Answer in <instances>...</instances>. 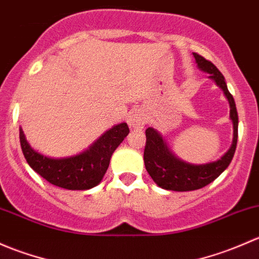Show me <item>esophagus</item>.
Segmentation results:
<instances>
[{
  "label": "esophagus",
  "mask_w": 259,
  "mask_h": 259,
  "mask_svg": "<svg viewBox=\"0 0 259 259\" xmlns=\"http://www.w3.org/2000/svg\"><path fill=\"white\" fill-rule=\"evenodd\" d=\"M128 124L131 128H136V130L143 128L146 124V119L142 113H140V112H135V113H132L130 116Z\"/></svg>",
  "instance_id": "obj_1"
}]
</instances>
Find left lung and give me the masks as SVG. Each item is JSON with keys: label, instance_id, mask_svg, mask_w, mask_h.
<instances>
[{"label": "left lung", "instance_id": "8db88e82", "mask_svg": "<svg viewBox=\"0 0 259 259\" xmlns=\"http://www.w3.org/2000/svg\"><path fill=\"white\" fill-rule=\"evenodd\" d=\"M193 56L199 70L209 73V78L213 79L215 84L223 91L226 98L228 100L229 108H231L229 118L233 123V142L225 156L217 161L206 164H192L176 157V154L172 153L168 148L163 137L156 130L148 127L146 130V146L143 153L146 169L157 186L168 191H194L209 185L229 166L237 147L238 113H237L233 96L227 89L225 77L212 62L199 56L198 53H193Z\"/></svg>", "mask_w": 259, "mask_h": 259}]
</instances>
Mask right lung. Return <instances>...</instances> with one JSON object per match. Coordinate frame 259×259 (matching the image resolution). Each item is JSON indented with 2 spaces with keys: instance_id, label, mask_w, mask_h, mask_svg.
Returning a JSON list of instances; mask_svg holds the SVG:
<instances>
[{
  "instance_id": "add662e5",
  "label": "right lung",
  "mask_w": 259,
  "mask_h": 259,
  "mask_svg": "<svg viewBox=\"0 0 259 259\" xmlns=\"http://www.w3.org/2000/svg\"><path fill=\"white\" fill-rule=\"evenodd\" d=\"M128 133L127 123L116 124L106 131L89 149L65 158H51L34 151L26 141L22 128H20V142L27 163L47 182L61 188L84 191L96 187L102 181L112 154Z\"/></svg>"
}]
</instances>
